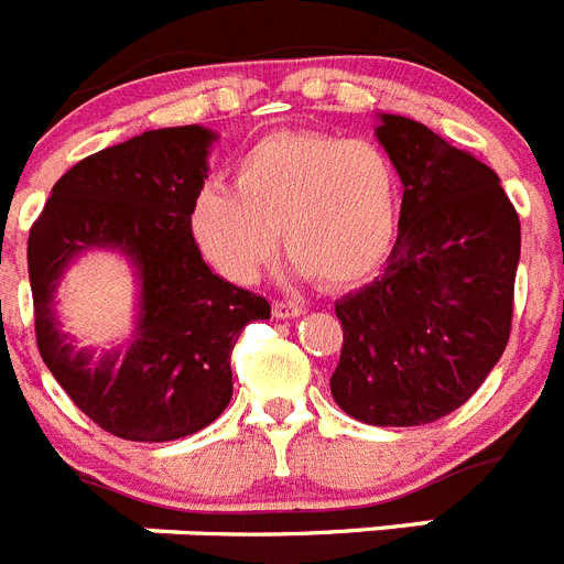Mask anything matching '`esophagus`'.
I'll return each instance as SVG.
<instances>
[{
  "label": "esophagus",
  "instance_id": "34e87169",
  "mask_svg": "<svg viewBox=\"0 0 564 564\" xmlns=\"http://www.w3.org/2000/svg\"><path fill=\"white\" fill-rule=\"evenodd\" d=\"M273 316L276 318H296V316H302V305H296V302H273Z\"/></svg>",
  "mask_w": 564,
  "mask_h": 564
}]
</instances>
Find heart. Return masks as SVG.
Wrapping results in <instances>:
<instances>
[{"label": "heart", "instance_id": "obj_1", "mask_svg": "<svg viewBox=\"0 0 564 564\" xmlns=\"http://www.w3.org/2000/svg\"><path fill=\"white\" fill-rule=\"evenodd\" d=\"M401 174L387 149L333 132H276L239 154L234 188L197 194L192 228L237 285L262 276L285 237L296 276L350 288L383 265L398 231Z\"/></svg>", "mask_w": 564, "mask_h": 564}]
</instances>
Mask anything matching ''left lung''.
I'll list each match as a JSON object with an SVG mask.
<instances>
[{
	"label": "left lung",
	"instance_id": "left-lung-1",
	"mask_svg": "<svg viewBox=\"0 0 564 564\" xmlns=\"http://www.w3.org/2000/svg\"><path fill=\"white\" fill-rule=\"evenodd\" d=\"M403 183L387 268L336 302L333 401L372 426H423L475 395L511 336L520 217L500 177L423 123L381 115Z\"/></svg>",
	"mask_w": 564,
	"mask_h": 564
}]
</instances>
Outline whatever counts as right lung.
<instances>
[{
	"mask_svg": "<svg viewBox=\"0 0 564 564\" xmlns=\"http://www.w3.org/2000/svg\"><path fill=\"white\" fill-rule=\"evenodd\" d=\"M214 132L149 129L101 149L53 186L28 237L36 344L47 370L104 432L161 443L194 435L231 401V350L246 325L271 318L268 299L203 262L192 212L208 177ZM87 247H118L142 279V316L123 357L91 361L57 330L52 293Z\"/></svg>",
	"mask_w": 564,
	"mask_h": 564,
	"instance_id": "add662e5",
	"label": "right lung"
}]
</instances>
